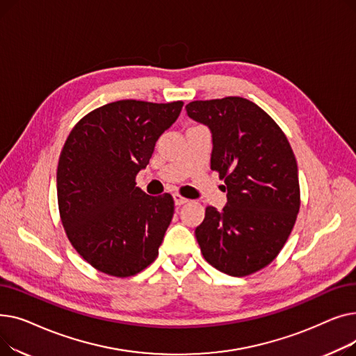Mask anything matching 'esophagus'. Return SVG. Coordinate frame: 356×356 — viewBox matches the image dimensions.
<instances>
[{"label": "esophagus", "instance_id": "obj_1", "mask_svg": "<svg viewBox=\"0 0 356 356\" xmlns=\"http://www.w3.org/2000/svg\"><path fill=\"white\" fill-rule=\"evenodd\" d=\"M173 199H175V203L177 204V207H180V204H184V203L189 202V199H186V197L180 196L179 193H175V195H173Z\"/></svg>", "mask_w": 356, "mask_h": 356}]
</instances>
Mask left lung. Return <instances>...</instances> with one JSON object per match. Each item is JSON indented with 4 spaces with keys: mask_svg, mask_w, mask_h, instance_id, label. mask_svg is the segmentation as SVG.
Here are the masks:
<instances>
[{
    "mask_svg": "<svg viewBox=\"0 0 356 356\" xmlns=\"http://www.w3.org/2000/svg\"><path fill=\"white\" fill-rule=\"evenodd\" d=\"M188 115L212 133L211 168L228 202L207 208L195 235L216 270L245 277L267 267L284 247L300 209L297 161L275 121L254 102L227 97L193 101Z\"/></svg>",
    "mask_w": 356,
    "mask_h": 356,
    "instance_id": "1",
    "label": "left lung"
}]
</instances>
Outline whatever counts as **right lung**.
Returning a JSON list of instances; mask_svg holds the SVG:
<instances>
[{"label": "right lung", "instance_id": "1", "mask_svg": "<svg viewBox=\"0 0 356 356\" xmlns=\"http://www.w3.org/2000/svg\"><path fill=\"white\" fill-rule=\"evenodd\" d=\"M181 108V101H117L70 131L58 165L59 212L70 244L98 271L131 277L157 258L175 202L145 195L136 176Z\"/></svg>", "mask_w": 356, "mask_h": 356}]
</instances>
